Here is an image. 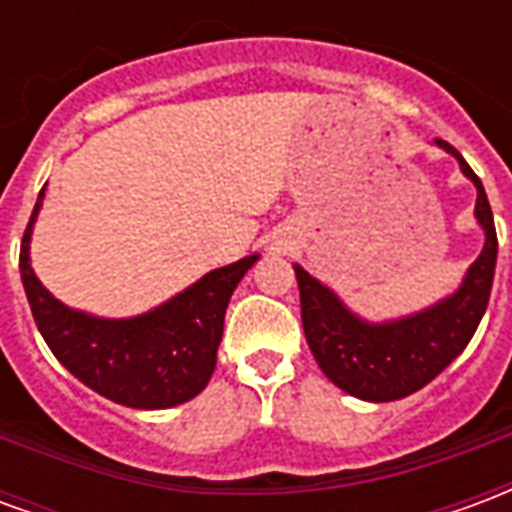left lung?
Instances as JSON below:
<instances>
[{
  "mask_svg": "<svg viewBox=\"0 0 512 512\" xmlns=\"http://www.w3.org/2000/svg\"><path fill=\"white\" fill-rule=\"evenodd\" d=\"M441 150L458 158L461 172L477 189L474 219L483 227L485 244L455 293L444 296L425 310L411 312L395 321H365L326 288L321 279L307 274L296 263L301 296V323L315 362L334 386L370 403H389L417 392L469 345L483 321L496 268L494 213L480 178L463 156L444 139Z\"/></svg>",
  "mask_w": 512,
  "mask_h": 512,
  "instance_id": "8db88e82",
  "label": "left lung"
}]
</instances>
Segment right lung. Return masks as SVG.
Listing matches in <instances>:
<instances>
[{
	"instance_id": "right-lung-1",
	"label": "right lung",
	"mask_w": 512,
	"mask_h": 512,
	"mask_svg": "<svg viewBox=\"0 0 512 512\" xmlns=\"http://www.w3.org/2000/svg\"><path fill=\"white\" fill-rule=\"evenodd\" d=\"M40 191L21 241V282L43 340L84 386L128 408H172L208 386L233 290L260 255L213 268L156 310L134 318H98L54 299L29 263Z\"/></svg>"
}]
</instances>
